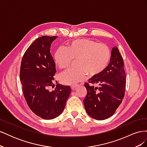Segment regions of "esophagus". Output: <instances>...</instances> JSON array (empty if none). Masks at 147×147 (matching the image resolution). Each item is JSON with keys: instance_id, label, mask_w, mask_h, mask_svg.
I'll return each mask as SVG.
<instances>
[{"instance_id": "esophagus-1", "label": "esophagus", "mask_w": 147, "mask_h": 147, "mask_svg": "<svg viewBox=\"0 0 147 147\" xmlns=\"http://www.w3.org/2000/svg\"><path fill=\"white\" fill-rule=\"evenodd\" d=\"M77 87V85H72V86H71V89H72V90H75V88H76Z\"/></svg>"}]
</instances>
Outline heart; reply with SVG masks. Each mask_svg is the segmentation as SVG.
I'll list each match as a JSON object with an SVG mask.
<instances>
[{
    "label": "heart",
    "instance_id": "heart-1",
    "mask_svg": "<svg viewBox=\"0 0 147 147\" xmlns=\"http://www.w3.org/2000/svg\"><path fill=\"white\" fill-rule=\"evenodd\" d=\"M55 61L61 69L66 68L73 59H77V69H69L59 75L64 84H76L86 78L100 74L108 66L111 52L107 46L90 39H78L70 42L67 49L59 48L55 53Z\"/></svg>",
    "mask_w": 147,
    "mask_h": 147
}]
</instances>
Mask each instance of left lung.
Listing matches in <instances>:
<instances>
[{
    "label": "left lung",
    "instance_id": "obj_1",
    "mask_svg": "<svg viewBox=\"0 0 147 147\" xmlns=\"http://www.w3.org/2000/svg\"><path fill=\"white\" fill-rule=\"evenodd\" d=\"M125 86L123 59L118 48L115 47L107 68L99 75L89 79V83H84L87 94L83 104L88 115L97 120L112 117L122 102Z\"/></svg>",
    "mask_w": 147,
    "mask_h": 147
}]
</instances>
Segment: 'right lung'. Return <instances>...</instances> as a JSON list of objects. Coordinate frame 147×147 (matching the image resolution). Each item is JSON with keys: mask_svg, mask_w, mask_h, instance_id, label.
Wrapping results in <instances>:
<instances>
[{"mask_svg": "<svg viewBox=\"0 0 147 147\" xmlns=\"http://www.w3.org/2000/svg\"><path fill=\"white\" fill-rule=\"evenodd\" d=\"M57 38H37L26 51L21 64L20 80L26 102L30 109L44 119H54L63 112L71 92L69 86L59 83L55 90H48L56 72L50 48Z\"/></svg>", "mask_w": 147, "mask_h": 147, "instance_id": "obj_1", "label": "right lung"}]
</instances>
